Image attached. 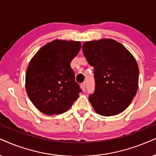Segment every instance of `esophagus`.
Listing matches in <instances>:
<instances>
[{"instance_id": "1", "label": "esophagus", "mask_w": 156, "mask_h": 156, "mask_svg": "<svg viewBox=\"0 0 156 156\" xmlns=\"http://www.w3.org/2000/svg\"><path fill=\"white\" fill-rule=\"evenodd\" d=\"M80 88H81L83 91H85V90H86V84H85V83H83L80 84Z\"/></svg>"}]
</instances>
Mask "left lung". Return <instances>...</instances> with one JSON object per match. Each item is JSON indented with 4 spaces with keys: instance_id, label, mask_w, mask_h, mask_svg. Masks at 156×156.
Listing matches in <instances>:
<instances>
[{
    "instance_id": "left-lung-1",
    "label": "left lung",
    "mask_w": 156,
    "mask_h": 156,
    "mask_svg": "<svg viewBox=\"0 0 156 156\" xmlns=\"http://www.w3.org/2000/svg\"><path fill=\"white\" fill-rule=\"evenodd\" d=\"M83 52L94 68L95 92L89 101L96 113L110 117L128 107L138 88L139 69L135 58L112 39L85 42Z\"/></svg>"
}]
</instances>
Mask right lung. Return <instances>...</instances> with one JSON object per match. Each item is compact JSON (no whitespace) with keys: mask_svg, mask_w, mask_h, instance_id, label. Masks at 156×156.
I'll use <instances>...</instances> for the list:
<instances>
[{"mask_svg":"<svg viewBox=\"0 0 156 156\" xmlns=\"http://www.w3.org/2000/svg\"><path fill=\"white\" fill-rule=\"evenodd\" d=\"M78 41L55 39L41 47L27 67L25 88L37 109L47 115L70 109L81 91L70 62L78 54Z\"/></svg>","mask_w":156,"mask_h":156,"instance_id":"right-lung-1","label":"right lung"}]
</instances>
